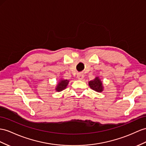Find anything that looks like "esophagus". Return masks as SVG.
<instances>
[{"label":"esophagus","mask_w":146,"mask_h":146,"mask_svg":"<svg viewBox=\"0 0 146 146\" xmlns=\"http://www.w3.org/2000/svg\"><path fill=\"white\" fill-rule=\"evenodd\" d=\"M83 78H84V75H83V73H78V74H77V78H78V80H81L83 79Z\"/></svg>","instance_id":"obj_1"}]
</instances>
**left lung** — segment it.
<instances>
[{"mask_svg":"<svg viewBox=\"0 0 146 146\" xmlns=\"http://www.w3.org/2000/svg\"><path fill=\"white\" fill-rule=\"evenodd\" d=\"M89 85L92 89L97 92H102L103 91L102 83L99 77H96L94 80L89 81Z\"/></svg>","mask_w":146,"mask_h":146,"instance_id":"obj_1","label":"left lung"}]
</instances>
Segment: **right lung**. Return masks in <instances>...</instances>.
<instances>
[{
  "label": "right lung",
  "mask_w": 146,
  "mask_h": 146,
  "mask_svg": "<svg viewBox=\"0 0 146 146\" xmlns=\"http://www.w3.org/2000/svg\"><path fill=\"white\" fill-rule=\"evenodd\" d=\"M69 81L65 80H61L60 82H59L58 84L57 85V87L56 88V90L57 91H62L63 89H65L67 85L68 84Z\"/></svg>",
  "instance_id": "obj_1"
}]
</instances>
